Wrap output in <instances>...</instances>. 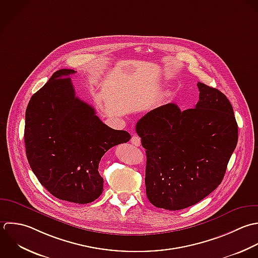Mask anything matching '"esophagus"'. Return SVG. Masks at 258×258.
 Instances as JSON below:
<instances>
[{
    "instance_id": "34e87169",
    "label": "esophagus",
    "mask_w": 258,
    "mask_h": 258,
    "mask_svg": "<svg viewBox=\"0 0 258 258\" xmlns=\"http://www.w3.org/2000/svg\"><path fill=\"white\" fill-rule=\"evenodd\" d=\"M131 143L134 145V146H137V147H140L141 146V138L137 135H134L131 139Z\"/></svg>"
}]
</instances>
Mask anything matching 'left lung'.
<instances>
[{"label":"left lung","mask_w":258,"mask_h":258,"mask_svg":"<svg viewBox=\"0 0 258 258\" xmlns=\"http://www.w3.org/2000/svg\"><path fill=\"white\" fill-rule=\"evenodd\" d=\"M195 108L175 103L157 107L136 125L146 149V191L158 208L193 206L222 182L238 141V126L228 98L198 82Z\"/></svg>","instance_id":"8db88e82"}]
</instances>
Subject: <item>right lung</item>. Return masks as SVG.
<instances>
[{
    "instance_id": "add662e5",
    "label": "right lung",
    "mask_w": 258,
    "mask_h": 258,
    "mask_svg": "<svg viewBox=\"0 0 258 258\" xmlns=\"http://www.w3.org/2000/svg\"><path fill=\"white\" fill-rule=\"evenodd\" d=\"M56 71L34 93L25 114L24 140L29 165L54 197L77 204L96 200L103 190L98 165L112 147L131 135L104 124L94 108L75 96L70 74Z\"/></svg>"
}]
</instances>
